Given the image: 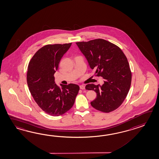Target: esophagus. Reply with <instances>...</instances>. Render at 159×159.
Wrapping results in <instances>:
<instances>
[{
	"instance_id": "34e87169",
	"label": "esophagus",
	"mask_w": 159,
	"mask_h": 159,
	"mask_svg": "<svg viewBox=\"0 0 159 159\" xmlns=\"http://www.w3.org/2000/svg\"><path fill=\"white\" fill-rule=\"evenodd\" d=\"M80 88L82 89V90H85V86H84V85H80Z\"/></svg>"
}]
</instances>
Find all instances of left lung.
<instances>
[{
	"label": "left lung",
	"mask_w": 159,
	"mask_h": 159,
	"mask_svg": "<svg viewBox=\"0 0 159 159\" xmlns=\"http://www.w3.org/2000/svg\"><path fill=\"white\" fill-rule=\"evenodd\" d=\"M76 44L90 68L96 71L95 75L104 80L102 86L93 84L86 86V90L97 93L91 105L104 113L115 111L125 99L131 85L132 73L125 55L117 46L102 39Z\"/></svg>",
	"instance_id": "8db88e82"
}]
</instances>
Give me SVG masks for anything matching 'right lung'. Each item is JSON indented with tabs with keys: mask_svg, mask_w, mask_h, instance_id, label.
<instances>
[{
	"mask_svg": "<svg viewBox=\"0 0 159 159\" xmlns=\"http://www.w3.org/2000/svg\"><path fill=\"white\" fill-rule=\"evenodd\" d=\"M71 43L47 44L39 49L29 63L27 82L34 100L49 115L59 116L69 111L80 90L73 84L56 85L54 74Z\"/></svg>",
	"mask_w": 159,
	"mask_h": 159,
	"instance_id": "add662e5",
	"label": "right lung"
}]
</instances>
